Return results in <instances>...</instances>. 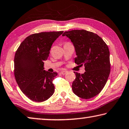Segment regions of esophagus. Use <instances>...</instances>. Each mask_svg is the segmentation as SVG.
Returning <instances> with one entry per match:
<instances>
[{"label": "esophagus", "instance_id": "obj_1", "mask_svg": "<svg viewBox=\"0 0 129 129\" xmlns=\"http://www.w3.org/2000/svg\"><path fill=\"white\" fill-rule=\"evenodd\" d=\"M67 73V71H60V73L61 74H62V75H65L66 74V73Z\"/></svg>", "mask_w": 129, "mask_h": 129}]
</instances>
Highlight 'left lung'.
Listing matches in <instances>:
<instances>
[{"instance_id":"1","label":"left lung","mask_w":129,"mask_h":129,"mask_svg":"<svg viewBox=\"0 0 129 129\" xmlns=\"http://www.w3.org/2000/svg\"><path fill=\"white\" fill-rule=\"evenodd\" d=\"M62 36L69 37L74 45L77 56L75 63L85 66L84 74L74 72L73 92L82 99L93 98L103 89L110 73L107 45L96 33L83 29L65 31Z\"/></svg>"}]
</instances>
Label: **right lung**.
I'll use <instances>...</instances> for the list:
<instances>
[{
  "label": "right lung",
  "mask_w": 129,
  "mask_h": 129,
  "mask_svg": "<svg viewBox=\"0 0 129 129\" xmlns=\"http://www.w3.org/2000/svg\"><path fill=\"white\" fill-rule=\"evenodd\" d=\"M63 31L35 33L21 43L14 57V76L23 93L36 102L47 100L54 93L52 81L58 74L44 70L53 43Z\"/></svg>",
  "instance_id": "add662e5"
}]
</instances>
